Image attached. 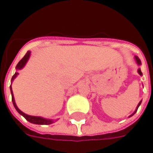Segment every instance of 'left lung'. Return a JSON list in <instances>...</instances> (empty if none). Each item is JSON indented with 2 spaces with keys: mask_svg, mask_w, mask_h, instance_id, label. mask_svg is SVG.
Here are the masks:
<instances>
[{
  "mask_svg": "<svg viewBox=\"0 0 153 153\" xmlns=\"http://www.w3.org/2000/svg\"><path fill=\"white\" fill-rule=\"evenodd\" d=\"M135 61H136V62H137V64L138 66H140V65L142 64V62H141V60H140V59H139L138 57L137 56H135ZM137 72H138V74L140 75V76H143V73H142V71H141V69H140V68H138V70H137ZM141 103H142V101H140V102L138 103V105H137V108H136V110H135V111H134V112H133V113H132V114L129 116V117H131V116H133V115H134L135 113L137 112V109H138L139 106L141 105Z\"/></svg>",
  "mask_w": 153,
  "mask_h": 153,
  "instance_id": "obj_1",
  "label": "left lung"
}]
</instances>
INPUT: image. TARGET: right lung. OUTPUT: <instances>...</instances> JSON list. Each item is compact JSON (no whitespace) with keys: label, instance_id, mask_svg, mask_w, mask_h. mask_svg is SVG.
I'll list each match as a JSON object with an SVG mask.
<instances>
[{"label":"right lung","instance_id":"right-lung-1","mask_svg":"<svg viewBox=\"0 0 153 153\" xmlns=\"http://www.w3.org/2000/svg\"><path fill=\"white\" fill-rule=\"evenodd\" d=\"M30 51H28L26 53V55L24 56V57L20 61L18 62V64L16 65V71L18 70H22V68L25 66V65L27 62V61L29 60L30 58ZM18 72L17 71H16V73L14 74V76H12V78H11V82L14 81V79L18 76ZM10 93H11V97H12V102H13V105H14L15 108H16V110L18 111L20 114L23 116L30 123H33V124H39V125H50L51 123H55L54 120H51V119H46L44 118V117H36V116H30V115H27L26 113H24L23 111L19 109L17 106H16V102H15V98H14V96H13V92H12V88H11V85L10 86Z\"/></svg>","mask_w":153,"mask_h":153}]
</instances>
